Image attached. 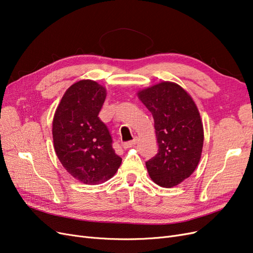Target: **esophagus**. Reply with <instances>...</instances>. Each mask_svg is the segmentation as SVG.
Masks as SVG:
<instances>
[{"label": "esophagus", "instance_id": "34e87169", "mask_svg": "<svg viewBox=\"0 0 253 253\" xmlns=\"http://www.w3.org/2000/svg\"><path fill=\"white\" fill-rule=\"evenodd\" d=\"M135 144H136V140H133V141H127V142L122 143V147H124V149H129V148H133Z\"/></svg>", "mask_w": 253, "mask_h": 253}]
</instances>
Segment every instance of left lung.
Returning a JSON list of instances; mask_svg holds the SVG:
<instances>
[{
  "instance_id": "left-lung-1",
  "label": "left lung",
  "mask_w": 253,
  "mask_h": 253,
  "mask_svg": "<svg viewBox=\"0 0 253 253\" xmlns=\"http://www.w3.org/2000/svg\"><path fill=\"white\" fill-rule=\"evenodd\" d=\"M138 98L153 115L158 142L157 154L145 163L151 179L173 188L197 168L204 145L200 112L188 91L164 81L138 91Z\"/></svg>"
}]
</instances>
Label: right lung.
<instances>
[{
    "mask_svg": "<svg viewBox=\"0 0 253 253\" xmlns=\"http://www.w3.org/2000/svg\"><path fill=\"white\" fill-rule=\"evenodd\" d=\"M106 89L93 80H80L66 89L52 120L56 154L64 169L85 185L111 179L122 159L112 137L99 119Z\"/></svg>",
    "mask_w": 253,
    "mask_h": 253,
    "instance_id": "right-lung-1",
    "label": "right lung"
}]
</instances>
